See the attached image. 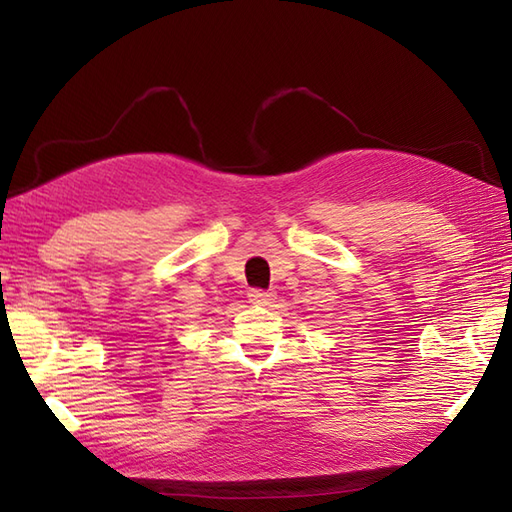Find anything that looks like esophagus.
Wrapping results in <instances>:
<instances>
[{
	"instance_id": "1",
	"label": "esophagus",
	"mask_w": 512,
	"mask_h": 512,
	"mask_svg": "<svg viewBox=\"0 0 512 512\" xmlns=\"http://www.w3.org/2000/svg\"><path fill=\"white\" fill-rule=\"evenodd\" d=\"M247 299H250V303H254V305H269V303H273L275 294L269 290H262V288H252L250 292H247Z\"/></svg>"
}]
</instances>
